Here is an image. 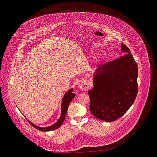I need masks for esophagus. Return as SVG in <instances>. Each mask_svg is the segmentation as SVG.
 Returning a JSON list of instances; mask_svg holds the SVG:
<instances>
[{
    "label": "esophagus",
    "mask_w": 157,
    "mask_h": 157,
    "mask_svg": "<svg viewBox=\"0 0 157 157\" xmlns=\"http://www.w3.org/2000/svg\"><path fill=\"white\" fill-rule=\"evenodd\" d=\"M79 88L82 90H86L89 88V85L86 82H80L78 85Z\"/></svg>",
    "instance_id": "1"
}]
</instances>
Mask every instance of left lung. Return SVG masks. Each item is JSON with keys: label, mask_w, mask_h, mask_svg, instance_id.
Returning <instances> with one entry per match:
<instances>
[{"label": "left lung", "mask_w": 157, "mask_h": 157, "mask_svg": "<svg viewBox=\"0 0 157 157\" xmlns=\"http://www.w3.org/2000/svg\"><path fill=\"white\" fill-rule=\"evenodd\" d=\"M121 51L126 54L97 69L94 88L88 92L90 111L96 118L107 122L122 117L137 95V64L124 44Z\"/></svg>", "instance_id": "1"}]
</instances>
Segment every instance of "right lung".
<instances>
[{
	"label": "right lung",
	"instance_id": "1",
	"mask_svg": "<svg viewBox=\"0 0 157 157\" xmlns=\"http://www.w3.org/2000/svg\"><path fill=\"white\" fill-rule=\"evenodd\" d=\"M72 89L69 90L65 94L64 97L63 98V101H62V114H61V116H60L59 120L54 124H53V125H52L49 127H47V128H40V127H38V126L34 125V124H33L31 122H30L28 120L29 123L33 127H34L35 128H36L37 129L40 131L42 132L50 131H52V130H54V129H56L60 128L61 126V125L63 124V121L65 119L67 112V109H68V106H69L71 101L75 97V94L72 93Z\"/></svg>",
	"mask_w": 157,
	"mask_h": 157
}]
</instances>
